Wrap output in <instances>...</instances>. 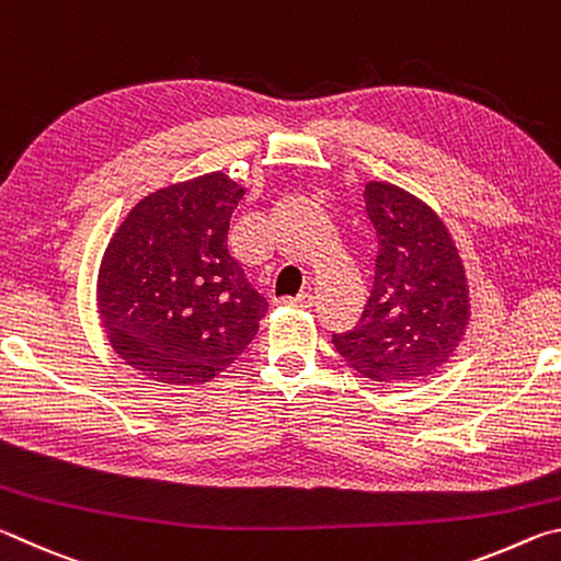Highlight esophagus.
I'll return each mask as SVG.
<instances>
[{"instance_id": "34e87169", "label": "esophagus", "mask_w": 561, "mask_h": 561, "mask_svg": "<svg viewBox=\"0 0 561 561\" xmlns=\"http://www.w3.org/2000/svg\"><path fill=\"white\" fill-rule=\"evenodd\" d=\"M282 301H284V304H287V307L311 309V307H314V294L304 291V294H299V297H287V299H282Z\"/></svg>"}]
</instances>
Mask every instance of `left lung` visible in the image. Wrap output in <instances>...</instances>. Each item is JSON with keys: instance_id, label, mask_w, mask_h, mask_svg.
I'll return each mask as SVG.
<instances>
[{"instance_id": "left-lung-1", "label": "left lung", "mask_w": 561, "mask_h": 561, "mask_svg": "<svg viewBox=\"0 0 561 561\" xmlns=\"http://www.w3.org/2000/svg\"><path fill=\"white\" fill-rule=\"evenodd\" d=\"M366 213L378 234L371 297L334 346L378 383L428 378L450 360L470 324V287L448 227L421 197L371 180Z\"/></svg>"}]
</instances>
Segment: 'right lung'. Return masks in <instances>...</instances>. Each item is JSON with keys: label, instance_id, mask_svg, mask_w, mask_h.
<instances>
[{"label": "right lung", "instance_id": "add662e5", "mask_svg": "<svg viewBox=\"0 0 561 561\" xmlns=\"http://www.w3.org/2000/svg\"><path fill=\"white\" fill-rule=\"evenodd\" d=\"M242 195L222 170L160 187L133 205L103 252V329L150 381H213L257 334L270 304L227 247Z\"/></svg>", "mask_w": 561, "mask_h": 561}]
</instances>
